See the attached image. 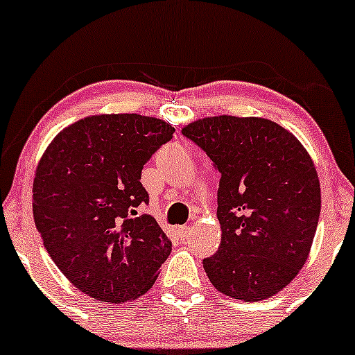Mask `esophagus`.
I'll list each match as a JSON object with an SVG mask.
<instances>
[{
    "label": "esophagus",
    "instance_id": "esophagus-1",
    "mask_svg": "<svg viewBox=\"0 0 355 355\" xmlns=\"http://www.w3.org/2000/svg\"><path fill=\"white\" fill-rule=\"evenodd\" d=\"M178 234H180V237L185 239V237H188V234H190V226H182L180 230H178Z\"/></svg>",
    "mask_w": 355,
    "mask_h": 355
}]
</instances>
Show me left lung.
I'll return each instance as SVG.
<instances>
[{
    "mask_svg": "<svg viewBox=\"0 0 355 355\" xmlns=\"http://www.w3.org/2000/svg\"><path fill=\"white\" fill-rule=\"evenodd\" d=\"M221 180V244L203 267L230 298L260 302L277 295L308 260L321 211L311 155L284 125L249 116H208L183 125Z\"/></svg>",
    "mask_w": 355,
    "mask_h": 355,
    "instance_id": "1",
    "label": "left lung"
}]
</instances>
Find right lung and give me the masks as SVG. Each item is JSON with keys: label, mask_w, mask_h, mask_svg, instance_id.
I'll return each mask as SVG.
<instances>
[{"label": "right lung", "mask_w": 355, "mask_h": 355, "mask_svg": "<svg viewBox=\"0 0 355 355\" xmlns=\"http://www.w3.org/2000/svg\"><path fill=\"white\" fill-rule=\"evenodd\" d=\"M175 129L136 113L95 114L62 129L40 157L33 214L44 248L82 293L106 303L152 288L172 242L149 214L142 167Z\"/></svg>", "instance_id": "add662e5"}]
</instances>
